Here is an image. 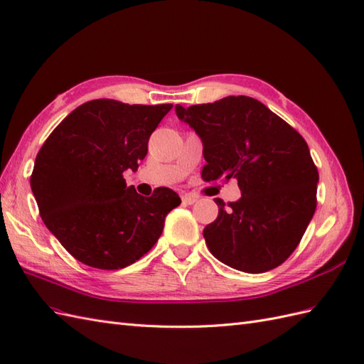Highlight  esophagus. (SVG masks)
<instances>
[{"label": "esophagus", "instance_id": "1", "mask_svg": "<svg viewBox=\"0 0 364 364\" xmlns=\"http://www.w3.org/2000/svg\"><path fill=\"white\" fill-rule=\"evenodd\" d=\"M181 200L184 204H193L198 200V197H195V195H192V193H186V195H181Z\"/></svg>", "mask_w": 364, "mask_h": 364}]
</instances>
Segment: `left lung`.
<instances>
[{"instance_id": "left-lung-1", "label": "left lung", "mask_w": 364, "mask_h": 364, "mask_svg": "<svg viewBox=\"0 0 364 364\" xmlns=\"http://www.w3.org/2000/svg\"><path fill=\"white\" fill-rule=\"evenodd\" d=\"M176 117L203 141L206 183L235 178L238 201L215 198L218 217L203 230L210 254L247 274L275 269L296 249L316 208L318 171L304 138L255 98L226 97Z\"/></svg>"}]
</instances>
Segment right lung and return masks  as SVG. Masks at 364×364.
I'll return each instance as SVG.
<instances>
[{
    "instance_id": "add662e5",
    "label": "right lung",
    "mask_w": 364,
    "mask_h": 364,
    "mask_svg": "<svg viewBox=\"0 0 364 364\" xmlns=\"http://www.w3.org/2000/svg\"><path fill=\"white\" fill-rule=\"evenodd\" d=\"M171 109L92 100L44 141L31 188L46 228L78 262L105 271L135 263L160 238L167 213L180 206L169 188L143 197L123 178L144 160L149 136Z\"/></svg>"
}]
</instances>
